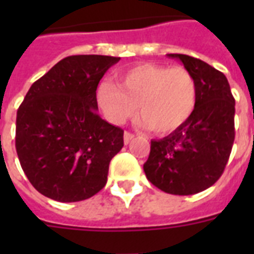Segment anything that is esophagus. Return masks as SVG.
Wrapping results in <instances>:
<instances>
[{
  "mask_svg": "<svg viewBox=\"0 0 254 254\" xmlns=\"http://www.w3.org/2000/svg\"><path fill=\"white\" fill-rule=\"evenodd\" d=\"M133 138H134V134H131L129 131H125V133H124V143H125V145H127Z\"/></svg>",
  "mask_w": 254,
  "mask_h": 254,
  "instance_id": "1",
  "label": "esophagus"
}]
</instances>
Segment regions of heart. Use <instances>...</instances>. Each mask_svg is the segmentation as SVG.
<instances>
[{
    "instance_id": "1",
    "label": "heart",
    "mask_w": 254,
    "mask_h": 254,
    "mask_svg": "<svg viewBox=\"0 0 254 254\" xmlns=\"http://www.w3.org/2000/svg\"><path fill=\"white\" fill-rule=\"evenodd\" d=\"M121 85L101 81L96 91L100 109L115 125H123L137 112L155 133H170L192 116L197 84L183 67L141 64L120 75Z\"/></svg>"
}]
</instances>
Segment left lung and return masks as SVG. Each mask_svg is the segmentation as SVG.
Wrapping results in <instances>:
<instances>
[{
	"label": "left lung",
	"mask_w": 254,
	"mask_h": 254,
	"mask_svg": "<svg viewBox=\"0 0 254 254\" xmlns=\"http://www.w3.org/2000/svg\"><path fill=\"white\" fill-rule=\"evenodd\" d=\"M192 73L197 101L189 121L151 139L143 165L149 182L173 195L204 191L221 177L235 141V99L227 77L212 65L183 54H167Z\"/></svg>",
	"instance_id": "obj_1"
}]
</instances>
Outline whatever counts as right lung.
Wrapping results in <instances>:
<instances>
[{
    "instance_id": "add662e5",
    "label": "right lung",
    "mask_w": 254,
    "mask_h": 254,
    "mask_svg": "<svg viewBox=\"0 0 254 254\" xmlns=\"http://www.w3.org/2000/svg\"><path fill=\"white\" fill-rule=\"evenodd\" d=\"M120 58L72 55L34 83L18 108L15 149L30 183L62 203L103 189L124 130L97 115L96 89Z\"/></svg>"
}]
</instances>
